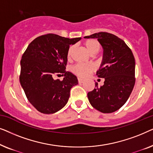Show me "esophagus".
Returning <instances> with one entry per match:
<instances>
[{
	"label": "esophagus",
	"mask_w": 153,
	"mask_h": 153,
	"mask_svg": "<svg viewBox=\"0 0 153 153\" xmlns=\"http://www.w3.org/2000/svg\"><path fill=\"white\" fill-rule=\"evenodd\" d=\"M78 81H79V83H83V81H84V80H83V79L78 78Z\"/></svg>",
	"instance_id": "34e87169"
}]
</instances>
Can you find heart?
Masks as SVG:
<instances>
[{
	"instance_id": "obj_1",
	"label": "heart",
	"mask_w": 153,
	"mask_h": 153,
	"mask_svg": "<svg viewBox=\"0 0 153 153\" xmlns=\"http://www.w3.org/2000/svg\"><path fill=\"white\" fill-rule=\"evenodd\" d=\"M84 46L91 55L92 54L97 53L100 48V42L97 39H88V40H86L84 42ZM74 45H71L69 47L68 53H67V56H68V59H70L72 57L73 52L74 51ZM95 66L92 64L78 63L72 67V71L74 74H76L79 77L85 78V77L88 76L91 74V73H92L95 70Z\"/></svg>"
}]
</instances>
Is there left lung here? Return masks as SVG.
<instances>
[{
  "label": "left lung",
  "mask_w": 153,
  "mask_h": 153,
  "mask_svg": "<svg viewBox=\"0 0 153 153\" xmlns=\"http://www.w3.org/2000/svg\"><path fill=\"white\" fill-rule=\"evenodd\" d=\"M84 38H96L103 49V57L97 75L104 85L88 93L93 107L104 114L113 113L125 104L135 83V60L123 39L111 33H94Z\"/></svg>",
  "instance_id": "left-lung-1"
}]
</instances>
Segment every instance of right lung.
Masks as SVG:
<instances>
[{"instance_id": "1", "label": "right lung", "mask_w": 153, "mask_h": 153, "mask_svg": "<svg viewBox=\"0 0 153 153\" xmlns=\"http://www.w3.org/2000/svg\"><path fill=\"white\" fill-rule=\"evenodd\" d=\"M81 39L55 34L42 35L31 42L23 54L20 83L28 101L38 111L54 114L68 103L70 89L78 84V79L65 70L67 53L70 45ZM58 74L64 76L62 81L53 79Z\"/></svg>"}]
</instances>
